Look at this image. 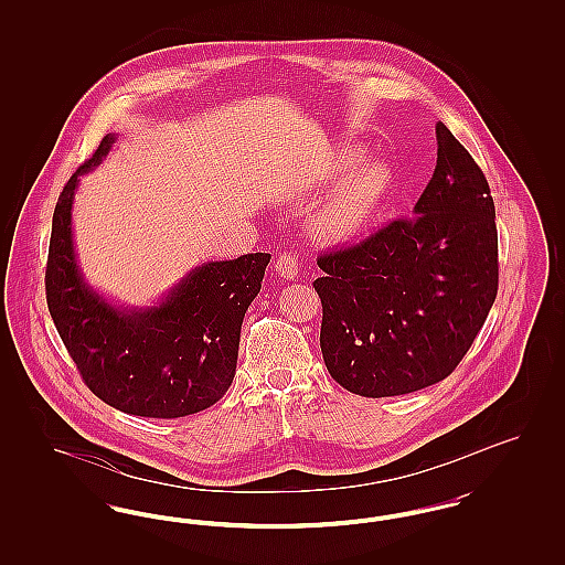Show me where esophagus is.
<instances>
[{"label": "esophagus", "mask_w": 565, "mask_h": 565, "mask_svg": "<svg viewBox=\"0 0 565 565\" xmlns=\"http://www.w3.org/2000/svg\"><path fill=\"white\" fill-rule=\"evenodd\" d=\"M275 270H277L281 277H286V279H296L298 273H300V260H298V256H295V254L284 252V254H279L277 260H275Z\"/></svg>", "instance_id": "34e87169"}]
</instances>
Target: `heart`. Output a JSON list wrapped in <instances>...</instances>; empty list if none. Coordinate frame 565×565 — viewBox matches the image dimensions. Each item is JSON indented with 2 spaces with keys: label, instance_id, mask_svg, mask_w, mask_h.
<instances>
[{
  "label": "heart",
  "instance_id": "b5f03b06",
  "mask_svg": "<svg viewBox=\"0 0 565 565\" xmlns=\"http://www.w3.org/2000/svg\"><path fill=\"white\" fill-rule=\"evenodd\" d=\"M362 148H350L332 162V175H339L348 168L351 171L339 180L318 215L320 231L330 239H350L362 233L392 196V169L381 161H366L353 168L352 164L362 161Z\"/></svg>",
  "mask_w": 565,
  "mask_h": 565
}]
</instances>
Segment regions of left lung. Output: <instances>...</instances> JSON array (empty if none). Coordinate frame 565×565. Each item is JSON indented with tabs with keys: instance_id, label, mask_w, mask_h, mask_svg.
<instances>
[{
	"instance_id": "obj_1",
	"label": "left lung",
	"mask_w": 565,
	"mask_h": 565,
	"mask_svg": "<svg viewBox=\"0 0 565 565\" xmlns=\"http://www.w3.org/2000/svg\"><path fill=\"white\" fill-rule=\"evenodd\" d=\"M436 141V169L413 217L318 258L326 369L366 398L411 394L451 375L498 295L489 184L443 122Z\"/></svg>"
}]
</instances>
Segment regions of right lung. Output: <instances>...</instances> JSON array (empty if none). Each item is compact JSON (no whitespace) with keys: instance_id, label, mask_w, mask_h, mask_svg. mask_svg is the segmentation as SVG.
Returning <instances> with one entry per match:
<instances>
[{"instance_id":"obj_1","label":"right lung","mask_w":565,"mask_h":565,"mask_svg":"<svg viewBox=\"0 0 565 565\" xmlns=\"http://www.w3.org/2000/svg\"><path fill=\"white\" fill-rule=\"evenodd\" d=\"M111 143L114 135H106L58 194L46 263L49 311L97 398L137 417H186L231 387L243 316L260 292L270 254L205 263L148 309L109 305L82 277L72 205L78 178L104 161Z\"/></svg>"}]
</instances>
